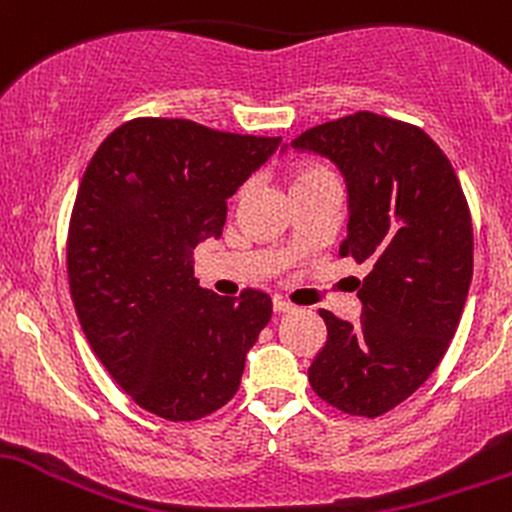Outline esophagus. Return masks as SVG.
I'll return each mask as SVG.
<instances>
[{"mask_svg": "<svg viewBox=\"0 0 512 512\" xmlns=\"http://www.w3.org/2000/svg\"><path fill=\"white\" fill-rule=\"evenodd\" d=\"M290 309H292V302H287V300H283V297H278V295L273 297V312L283 314V312H290Z\"/></svg>", "mask_w": 512, "mask_h": 512, "instance_id": "obj_1", "label": "esophagus"}]
</instances>
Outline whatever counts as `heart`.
<instances>
[{"mask_svg":"<svg viewBox=\"0 0 512 512\" xmlns=\"http://www.w3.org/2000/svg\"><path fill=\"white\" fill-rule=\"evenodd\" d=\"M319 186H338L336 171L324 164H304L290 174L292 193L309 191V188H319ZM244 195H246V186H241L237 198H244Z\"/></svg>","mask_w":512,"mask_h":512,"instance_id":"heart-1","label":"heart"}]
</instances>
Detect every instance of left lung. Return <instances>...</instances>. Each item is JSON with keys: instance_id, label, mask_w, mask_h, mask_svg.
<instances>
[{"instance_id": "8db88e82", "label": "left lung", "mask_w": 512, "mask_h": 512, "mask_svg": "<svg viewBox=\"0 0 512 512\" xmlns=\"http://www.w3.org/2000/svg\"><path fill=\"white\" fill-rule=\"evenodd\" d=\"M290 147L343 171L350 217L338 254L370 266L358 324L319 309L326 343L309 384L333 409L377 418L428 380L455 336L474 268L467 198L445 152L404 120L358 111Z\"/></svg>"}]
</instances>
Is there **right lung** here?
<instances>
[{
    "label": "right lung",
    "mask_w": 512,
    "mask_h": 512,
    "mask_svg": "<svg viewBox=\"0 0 512 512\" xmlns=\"http://www.w3.org/2000/svg\"><path fill=\"white\" fill-rule=\"evenodd\" d=\"M278 145L183 118H132L86 166L67 229L72 302L108 375L154 416L181 423L222 409L271 321L268 292L203 290L193 251L220 237L227 198Z\"/></svg>",
    "instance_id": "obj_1"
}]
</instances>
